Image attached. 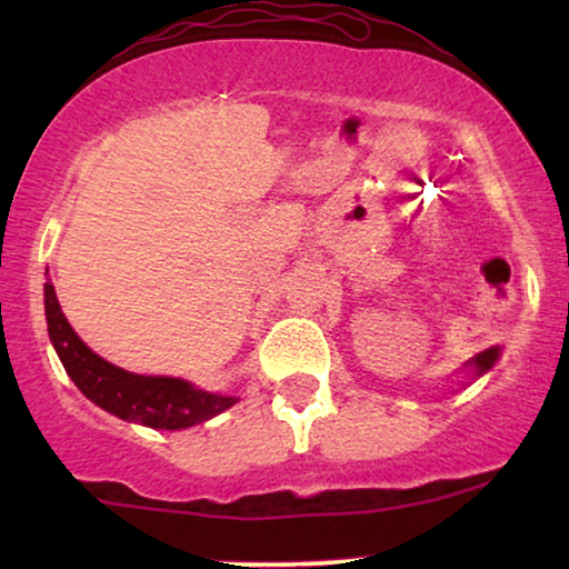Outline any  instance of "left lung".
I'll return each mask as SVG.
<instances>
[{"instance_id": "left-lung-1", "label": "left lung", "mask_w": 569, "mask_h": 569, "mask_svg": "<svg viewBox=\"0 0 569 569\" xmlns=\"http://www.w3.org/2000/svg\"><path fill=\"white\" fill-rule=\"evenodd\" d=\"M497 355H500V352H497V347L495 349H485V352H479L477 357H471L469 362H463L461 370L463 372H471L473 380H477V378L485 376L487 370H492V365L497 362Z\"/></svg>"}]
</instances>
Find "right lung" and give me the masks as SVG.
<instances>
[{
    "label": "right lung",
    "mask_w": 569,
    "mask_h": 569,
    "mask_svg": "<svg viewBox=\"0 0 569 569\" xmlns=\"http://www.w3.org/2000/svg\"><path fill=\"white\" fill-rule=\"evenodd\" d=\"M43 306L49 339L67 376L108 415L152 427V430H186V427L222 415L224 409L240 401L238 396L204 391L183 378L139 376V372H129L103 360L69 326L67 316L61 313L51 279L43 284Z\"/></svg>",
    "instance_id": "right-lung-1"
}]
</instances>
